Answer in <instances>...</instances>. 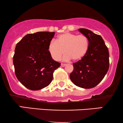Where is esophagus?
<instances>
[{"instance_id":"1","label":"esophagus","mask_w":123,"mask_h":123,"mask_svg":"<svg viewBox=\"0 0 123 123\" xmlns=\"http://www.w3.org/2000/svg\"><path fill=\"white\" fill-rule=\"evenodd\" d=\"M66 64H64V63H61V66L62 67H64V66H66Z\"/></svg>"}]
</instances>
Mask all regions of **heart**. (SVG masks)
I'll return each instance as SVG.
<instances>
[{
  "instance_id": "obj_1",
  "label": "heart",
  "mask_w": 123,
  "mask_h": 123,
  "mask_svg": "<svg viewBox=\"0 0 123 123\" xmlns=\"http://www.w3.org/2000/svg\"><path fill=\"white\" fill-rule=\"evenodd\" d=\"M89 47V40L85 36L65 33L57 36L56 41H50L48 50L55 60H60L65 52V60L71 59L76 62L84 57L87 52Z\"/></svg>"
}]
</instances>
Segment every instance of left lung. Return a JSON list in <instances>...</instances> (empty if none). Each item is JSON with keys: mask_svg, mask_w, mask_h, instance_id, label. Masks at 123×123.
Instances as JSON below:
<instances>
[{"mask_svg": "<svg viewBox=\"0 0 123 123\" xmlns=\"http://www.w3.org/2000/svg\"><path fill=\"white\" fill-rule=\"evenodd\" d=\"M78 30L89 40V49L81 60L74 63L70 78L76 86L90 89L100 83L109 70V51L101 36L86 29Z\"/></svg>", "mask_w": 123, "mask_h": 123, "instance_id": "obj_1", "label": "left lung"}]
</instances>
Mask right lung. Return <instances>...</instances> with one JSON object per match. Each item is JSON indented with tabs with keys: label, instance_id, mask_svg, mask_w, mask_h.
<instances>
[{
	"label": "right lung",
	"instance_id": "right-lung-1",
	"mask_svg": "<svg viewBox=\"0 0 123 123\" xmlns=\"http://www.w3.org/2000/svg\"><path fill=\"white\" fill-rule=\"evenodd\" d=\"M55 33L39 31L26 34L16 45L13 57L15 75L30 90H38L48 86L53 72L60 66L48 50Z\"/></svg>",
	"mask_w": 123,
	"mask_h": 123
}]
</instances>
